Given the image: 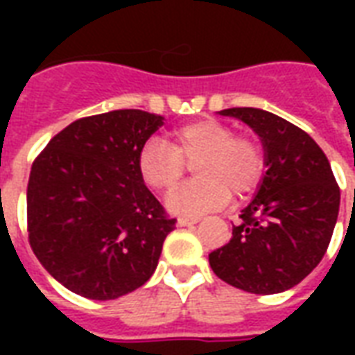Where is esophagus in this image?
I'll return each mask as SVG.
<instances>
[{
  "label": "esophagus",
  "mask_w": 355,
  "mask_h": 355,
  "mask_svg": "<svg viewBox=\"0 0 355 355\" xmlns=\"http://www.w3.org/2000/svg\"><path fill=\"white\" fill-rule=\"evenodd\" d=\"M198 223H200V218H188V216H180V218H178V224H180V226H192V224Z\"/></svg>",
  "instance_id": "esophagus-1"
}]
</instances>
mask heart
<instances>
[{"mask_svg":"<svg viewBox=\"0 0 355 355\" xmlns=\"http://www.w3.org/2000/svg\"><path fill=\"white\" fill-rule=\"evenodd\" d=\"M193 165L196 180L171 193L167 207L180 215H203L230 200L254 192L266 173V150L253 135L213 117L178 125L169 139L152 137L140 148L137 169L142 182L157 193L171 192Z\"/></svg>","mask_w":355,"mask_h":355,"instance_id":"1","label":"heart"}]
</instances>
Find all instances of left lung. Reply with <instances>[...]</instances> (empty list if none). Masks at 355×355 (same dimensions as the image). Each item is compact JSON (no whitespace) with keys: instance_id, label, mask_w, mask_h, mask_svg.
<instances>
[{"instance_id":"left-lung-1","label":"left lung","mask_w":355,"mask_h":355,"mask_svg":"<svg viewBox=\"0 0 355 355\" xmlns=\"http://www.w3.org/2000/svg\"><path fill=\"white\" fill-rule=\"evenodd\" d=\"M261 137L266 175L232 228V239L209 254L223 282L254 295L282 293L320 264L335 230L340 188L327 155L297 125L259 108H228Z\"/></svg>"}]
</instances>
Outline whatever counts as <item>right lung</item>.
<instances>
[{
	"label": "right lung",
	"instance_id": "1",
	"mask_svg": "<svg viewBox=\"0 0 355 355\" xmlns=\"http://www.w3.org/2000/svg\"><path fill=\"white\" fill-rule=\"evenodd\" d=\"M163 117L114 110L81 117L32 163L28 241L58 283L93 300L123 297L152 277L171 218L137 169Z\"/></svg>",
	"mask_w": 355,
	"mask_h": 355
}]
</instances>
